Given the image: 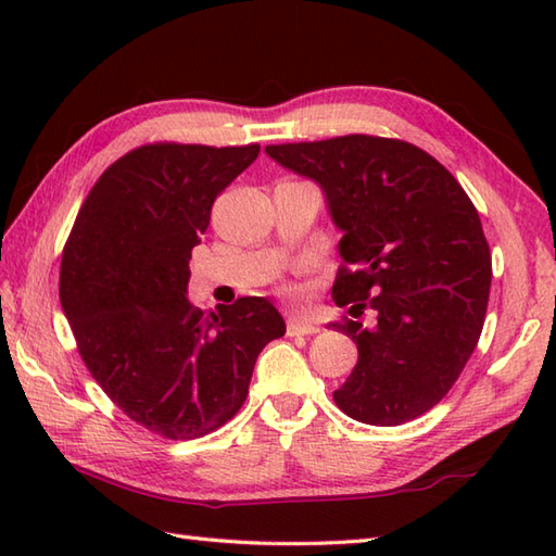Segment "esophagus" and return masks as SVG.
I'll use <instances>...</instances> for the list:
<instances>
[{"label": "esophagus", "instance_id": "34e87169", "mask_svg": "<svg viewBox=\"0 0 556 556\" xmlns=\"http://www.w3.org/2000/svg\"><path fill=\"white\" fill-rule=\"evenodd\" d=\"M320 332V327L303 320V317H289L287 320V334L289 337H303V334H315Z\"/></svg>", "mask_w": 556, "mask_h": 556}]
</instances>
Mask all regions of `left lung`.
<instances>
[{"instance_id":"left-lung-1","label":"left lung","mask_w":556,"mask_h":556,"mask_svg":"<svg viewBox=\"0 0 556 556\" xmlns=\"http://www.w3.org/2000/svg\"><path fill=\"white\" fill-rule=\"evenodd\" d=\"M265 152L323 188L341 231L334 303L375 313L372 327L332 325L358 346L337 406L380 428L428 413L458 380L485 323L492 257L476 205L406 140L353 134Z\"/></svg>"}]
</instances>
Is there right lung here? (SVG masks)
Here are the masks:
<instances>
[{
    "label": "right lung",
    "mask_w": 556,
    "mask_h": 556,
    "mask_svg": "<svg viewBox=\"0 0 556 556\" xmlns=\"http://www.w3.org/2000/svg\"><path fill=\"white\" fill-rule=\"evenodd\" d=\"M257 152V143L126 152L90 188L64 245L59 299L83 363L128 418L167 440L231 420L260 351L287 332L267 299L203 313L186 296L212 203Z\"/></svg>",
    "instance_id": "1"
}]
</instances>
